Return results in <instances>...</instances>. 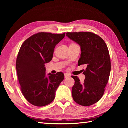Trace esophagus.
<instances>
[{"mask_svg":"<svg viewBox=\"0 0 128 128\" xmlns=\"http://www.w3.org/2000/svg\"><path fill=\"white\" fill-rule=\"evenodd\" d=\"M64 76H65V78H67L70 77V75L68 74V73H65Z\"/></svg>","mask_w":128,"mask_h":128,"instance_id":"1","label":"esophagus"}]
</instances>
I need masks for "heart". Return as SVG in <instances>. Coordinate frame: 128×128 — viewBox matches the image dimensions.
Returning <instances> with one entry per match:
<instances>
[{
  "instance_id": "1",
  "label": "heart",
  "mask_w": 128,
  "mask_h": 128,
  "mask_svg": "<svg viewBox=\"0 0 128 128\" xmlns=\"http://www.w3.org/2000/svg\"><path fill=\"white\" fill-rule=\"evenodd\" d=\"M72 44H74V43H72Z\"/></svg>"
}]
</instances>
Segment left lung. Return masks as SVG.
I'll use <instances>...</instances> for the list:
<instances>
[{"label":"left lung","mask_w":128,"mask_h":128,"mask_svg":"<svg viewBox=\"0 0 128 128\" xmlns=\"http://www.w3.org/2000/svg\"><path fill=\"white\" fill-rule=\"evenodd\" d=\"M66 36L81 46L78 66H86L83 83L77 76H72L75 81L72 90L73 99L81 106H92L103 96L109 80L111 64L107 46L100 36L92 32H69Z\"/></svg>","instance_id":"obj_1"}]
</instances>
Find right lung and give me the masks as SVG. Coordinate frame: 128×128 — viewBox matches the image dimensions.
<instances>
[{
  "mask_svg": "<svg viewBox=\"0 0 128 128\" xmlns=\"http://www.w3.org/2000/svg\"><path fill=\"white\" fill-rule=\"evenodd\" d=\"M63 34L41 32L28 38L21 45L16 60V70L21 90L29 102L43 107L52 102L55 92L64 79L61 72L46 76L45 64L52 59L56 45Z\"/></svg>",
  "mask_w": 128,
  "mask_h": 128,
  "instance_id": "obj_1",
  "label": "right lung"
}]
</instances>
